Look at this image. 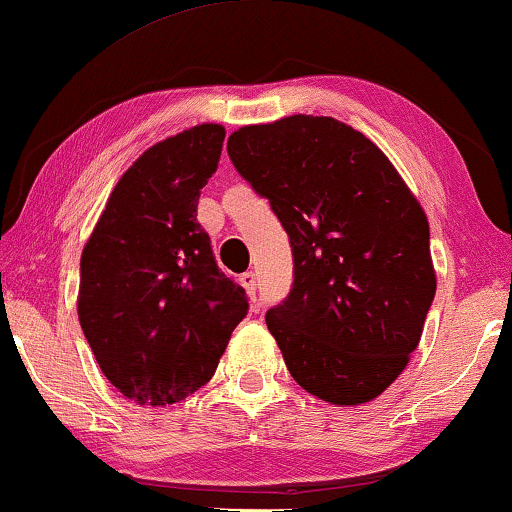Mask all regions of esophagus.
Segmentation results:
<instances>
[{
  "label": "esophagus",
  "instance_id": "34e87169",
  "mask_svg": "<svg viewBox=\"0 0 512 512\" xmlns=\"http://www.w3.org/2000/svg\"><path fill=\"white\" fill-rule=\"evenodd\" d=\"M239 282H241V287H243V289H246V294H248V298H250V300H253V303H255V300H257V294H255V291H257V278H255V273H253V271L243 273V275H241V278H239Z\"/></svg>",
  "mask_w": 512,
  "mask_h": 512
}]
</instances>
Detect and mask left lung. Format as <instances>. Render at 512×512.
I'll return each instance as SVG.
<instances>
[{
	"mask_svg": "<svg viewBox=\"0 0 512 512\" xmlns=\"http://www.w3.org/2000/svg\"><path fill=\"white\" fill-rule=\"evenodd\" d=\"M227 154L289 234L294 289L266 312L316 399H378L419 346L437 278L428 218L387 154L330 116L246 125Z\"/></svg>",
	"mask_w": 512,
	"mask_h": 512,
	"instance_id": "obj_1",
	"label": "left lung"
}]
</instances>
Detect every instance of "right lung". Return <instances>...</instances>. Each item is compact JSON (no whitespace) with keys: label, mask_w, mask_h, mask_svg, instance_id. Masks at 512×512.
<instances>
[{"label":"right lung","mask_w":512,"mask_h":512,"mask_svg":"<svg viewBox=\"0 0 512 512\" xmlns=\"http://www.w3.org/2000/svg\"><path fill=\"white\" fill-rule=\"evenodd\" d=\"M223 139V125L202 123L145 150L81 250V330L109 383L139 405L164 408L209 383L248 312L196 218Z\"/></svg>","instance_id":"obj_1"}]
</instances>
